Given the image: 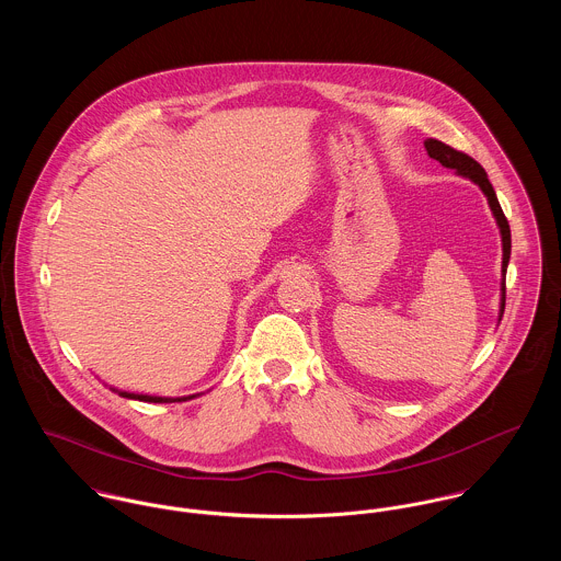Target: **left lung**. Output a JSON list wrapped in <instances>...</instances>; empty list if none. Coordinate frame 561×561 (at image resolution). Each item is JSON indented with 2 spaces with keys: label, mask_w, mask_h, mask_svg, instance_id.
<instances>
[{
  "label": "left lung",
  "mask_w": 561,
  "mask_h": 561,
  "mask_svg": "<svg viewBox=\"0 0 561 561\" xmlns=\"http://www.w3.org/2000/svg\"><path fill=\"white\" fill-rule=\"evenodd\" d=\"M423 145H425V151L432 160L440 161L445 168L456 170L458 176H465V179L473 181L480 187L485 201H488V207H490V211L496 220V227H499V233H501V245H503V261H501V276L503 278H501V302H499V321H501L503 309H505V274H507V263H510V252H512V236H510L507 218L503 216V209L496 201L494 187L488 181L485 170L473 158H469L467 153L456 151V149H451V147H447V145H443L440 140H434V138H427Z\"/></svg>",
  "instance_id": "1"
}]
</instances>
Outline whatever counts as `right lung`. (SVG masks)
<instances>
[{
  "mask_svg": "<svg viewBox=\"0 0 561 561\" xmlns=\"http://www.w3.org/2000/svg\"><path fill=\"white\" fill-rule=\"evenodd\" d=\"M114 393H118L121 398L127 400L149 401V403H172V401H187L203 396V393H194V396H183V398H160V396H145V393H129V391H121L116 387H110Z\"/></svg>",
  "mask_w": 561,
  "mask_h": 561,
  "instance_id": "right-lung-1",
  "label": "right lung"
}]
</instances>
